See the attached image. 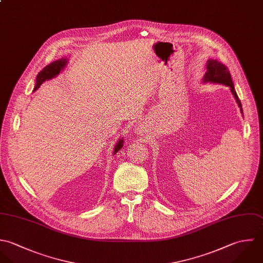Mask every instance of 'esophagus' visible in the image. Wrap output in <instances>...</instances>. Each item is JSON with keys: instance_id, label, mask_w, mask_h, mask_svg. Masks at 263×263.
<instances>
[{"instance_id": "esophagus-1", "label": "esophagus", "mask_w": 263, "mask_h": 263, "mask_svg": "<svg viewBox=\"0 0 263 263\" xmlns=\"http://www.w3.org/2000/svg\"><path fill=\"white\" fill-rule=\"evenodd\" d=\"M136 131H137V132H140V131H141V127H140V126H137V127H136Z\"/></svg>"}]
</instances>
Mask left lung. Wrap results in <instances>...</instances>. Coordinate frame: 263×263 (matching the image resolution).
<instances>
[{
    "label": "left lung",
    "instance_id": "1",
    "mask_svg": "<svg viewBox=\"0 0 263 263\" xmlns=\"http://www.w3.org/2000/svg\"><path fill=\"white\" fill-rule=\"evenodd\" d=\"M203 83H216V84H222L226 86L230 87L231 92L233 93L237 104L240 107L241 114H243V108H242V105L241 102L237 96V92L235 90V86L231 77V74L228 70V68L221 64L220 62L213 60V59H210L206 63V72L203 76L202 79Z\"/></svg>",
    "mask_w": 263,
    "mask_h": 263
}]
</instances>
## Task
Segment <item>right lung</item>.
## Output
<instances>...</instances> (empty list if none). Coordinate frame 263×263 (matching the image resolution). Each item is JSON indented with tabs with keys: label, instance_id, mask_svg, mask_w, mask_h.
<instances>
[{
	"label": "right lung",
	"instance_id": "obj_1",
	"mask_svg": "<svg viewBox=\"0 0 263 263\" xmlns=\"http://www.w3.org/2000/svg\"><path fill=\"white\" fill-rule=\"evenodd\" d=\"M68 64V59L67 58H62V59H59L57 61H54L53 63H51L50 65H48L47 67H45L40 73L39 75L36 76V82H35V87L33 89V91H35L37 88H40V86L47 80H50V79H53L55 76H58L60 74V72H62L66 65ZM124 145V139L123 138H120L116 145H115V148H114V152L112 154L116 155L117 152H119Z\"/></svg>",
	"mask_w": 263,
	"mask_h": 263
}]
</instances>
